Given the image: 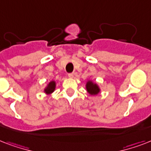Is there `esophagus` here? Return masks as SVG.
I'll use <instances>...</instances> for the list:
<instances>
[{"label":"esophagus","instance_id":"34e87169","mask_svg":"<svg viewBox=\"0 0 151 151\" xmlns=\"http://www.w3.org/2000/svg\"><path fill=\"white\" fill-rule=\"evenodd\" d=\"M74 75H75V73H70L68 74L69 78H74Z\"/></svg>","mask_w":151,"mask_h":151}]
</instances>
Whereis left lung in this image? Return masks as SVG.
<instances>
[{
    "label": "left lung",
    "mask_w": 151,
    "mask_h": 151,
    "mask_svg": "<svg viewBox=\"0 0 151 151\" xmlns=\"http://www.w3.org/2000/svg\"><path fill=\"white\" fill-rule=\"evenodd\" d=\"M86 90L92 96L97 95L100 92V88L96 83H94L92 81H88L86 84Z\"/></svg>",
    "instance_id": "8db88e82"
}]
</instances>
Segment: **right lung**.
I'll return each instance as SVG.
<instances>
[{"instance_id":"obj_1","label":"right lung","mask_w":151,"mask_h":151,"mask_svg":"<svg viewBox=\"0 0 151 151\" xmlns=\"http://www.w3.org/2000/svg\"><path fill=\"white\" fill-rule=\"evenodd\" d=\"M55 89V81H50V82L48 83V85H47V87L45 88V91H44V92H45V94L49 95L54 92Z\"/></svg>"}]
</instances>
